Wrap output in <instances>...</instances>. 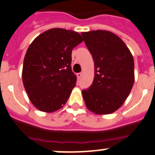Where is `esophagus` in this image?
Instances as JSON below:
<instances>
[{
	"instance_id": "1",
	"label": "esophagus",
	"mask_w": 155,
	"mask_h": 155,
	"mask_svg": "<svg viewBox=\"0 0 155 155\" xmlns=\"http://www.w3.org/2000/svg\"><path fill=\"white\" fill-rule=\"evenodd\" d=\"M82 73H78V74H77V78H78V80H80L81 78H82Z\"/></svg>"
}]
</instances>
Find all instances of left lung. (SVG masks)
I'll list each match as a JSON object with an SVG mask.
<instances>
[{
    "label": "left lung",
    "mask_w": 155,
    "mask_h": 155,
    "mask_svg": "<svg viewBox=\"0 0 155 155\" xmlns=\"http://www.w3.org/2000/svg\"><path fill=\"white\" fill-rule=\"evenodd\" d=\"M94 62V77L82 91L88 110L98 115L114 113L129 96L134 83V61L124 42L105 30L81 32Z\"/></svg>",
    "instance_id": "left-lung-1"
}]
</instances>
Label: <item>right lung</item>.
I'll return each mask as SVG.
<instances>
[{
	"mask_svg": "<svg viewBox=\"0 0 155 155\" xmlns=\"http://www.w3.org/2000/svg\"><path fill=\"white\" fill-rule=\"evenodd\" d=\"M82 41L77 31L55 28L41 33L28 46L22 81L36 109L53 113L65 105L77 81L71 71V53Z\"/></svg>",
	"mask_w": 155,
	"mask_h": 155,
	"instance_id": "obj_1",
	"label": "right lung"
}]
</instances>
